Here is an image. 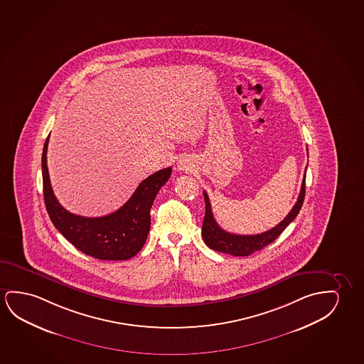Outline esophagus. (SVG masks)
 <instances>
[{
	"label": "esophagus",
	"instance_id": "1",
	"mask_svg": "<svg viewBox=\"0 0 364 364\" xmlns=\"http://www.w3.org/2000/svg\"><path fill=\"white\" fill-rule=\"evenodd\" d=\"M192 164H191L190 162H188V159H186V158H183V159H179L178 163H177V168H178V171H190L192 167H191Z\"/></svg>",
	"mask_w": 364,
	"mask_h": 364
}]
</instances>
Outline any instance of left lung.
<instances>
[{"label": "left lung", "instance_id": "obj_1", "mask_svg": "<svg viewBox=\"0 0 364 364\" xmlns=\"http://www.w3.org/2000/svg\"><path fill=\"white\" fill-rule=\"evenodd\" d=\"M306 171V169H305ZM205 203H206V212L202 223V237L205 244L210 249L225 252L232 256H249L259 250L264 249L265 246L274 242L280 236V233L293 223L294 218L298 216L300 208L303 206L305 197V174L301 183V190L299 193L298 201L294 205L291 211L288 216L282 220V223L277 225L272 230L266 232L257 233V235H236L225 231L218 226L216 220L212 213L211 203L207 196L206 191L203 192Z\"/></svg>", "mask_w": 364, "mask_h": 364}]
</instances>
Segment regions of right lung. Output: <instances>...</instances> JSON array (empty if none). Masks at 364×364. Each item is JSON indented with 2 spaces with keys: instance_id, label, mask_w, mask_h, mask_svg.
<instances>
[{
  "instance_id": "right-lung-1",
  "label": "right lung",
  "mask_w": 364,
  "mask_h": 364,
  "mask_svg": "<svg viewBox=\"0 0 364 364\" xmlns=\"http://www.w3.org/2000/svg\"><path fill=\"white\" fill-rule=\"evenodd\" d=\"M46 138L41 158L46 210L60 233L85 255L99 260H128L146 244L151 228V207L158 191L168 181L172 168H163L141 181L131 198L118 211L103 218H82L60 205L50 183Z\"/></svg>"
}]
</instances>
